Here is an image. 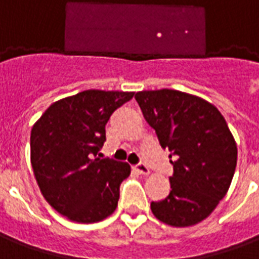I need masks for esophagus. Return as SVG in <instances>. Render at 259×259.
Masks as SVG:
<instances>
[{
  "label": "esophagus",
  "instance_id": "34e87169",
  "mask_svg": "<svg viewBox=\"0 0 259 259\" xmlns=\"http://www.w3.org/2000/svg\"><path fill=\"white\" fill-rule=\"evenodd\" d=\"M135 169L140 175H150V169H148V166H147L146 163H143V162L137 163V165L135 166Z\"/></svg>",
  "mask_w": 259,
  "mask_h": 259
}]
</instances>
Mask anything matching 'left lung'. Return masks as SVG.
<instances>
[{
  "mask_svg": "<svg viewBox=\"0 0 259 259\" xmlns=\"http://www.w3.org/2000/svg\"><path fill=\"white\" fill-rule=\"evenodd\" d=\"M135 98L174 165L170 191L152 201V213L175 228L200 223L226 195L237 163L226 120L211 102L183 91H139Z\"/></svg>",
  "mask_w": 259,
  "mask_h": 259,
  "instance_id": "obj_1",
  "label": "left lung"
}]
</instances>
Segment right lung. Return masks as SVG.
I'll list each match as a JSON object with an SVG mask.
<instances>
[{
	"label": "right lung",
	"instance_id": "1",
	"mask_svg": "<svg viewBox=\"0 0 259 259\" xmlns=\"http://www.w3.org/2000/svg\"><path fill=\"white\" fill-rule=\"evenodd\" d=\"M135 93L85 90L50 105L30 135V161L50 205L79 223L100 222L112 213L130 165L97 154L105 124Z\"/></svg>",
	"mask_w": 259,
	"mask_h": 259
}]
</instances>
